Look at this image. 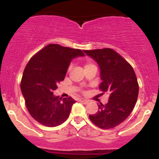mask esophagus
<instances>
[{
  "label": "esophagus",
  "mask_w": 159,
  "mask_h": 159,
  "mask_svg": "<svg viewBox=\"0 0 159 159\" xmlns=\"http://www.w3.org/2000/svg\"><path fill=\"white\" fill-rule=\"evenodd\" d=\"M80 102H83L84 104H87V103H88V101H87V100H86V99H80L79 100Z\"/></svg>",
  "instance_id": "esophagus-1"
}]
</instances>
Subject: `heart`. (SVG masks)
<instances>
[{"instance_id": "heart-1", "label": "heart", "mask_w": 159, "mask_h": 159, "mask_svg": "<svg viewBox=\"0 0 159 159\" xmlns=\"http://www.w3.org/2000/svg\"><path fill=\"white\" fill-rule=\"evenodd\" d=\"M90 66H94V65H93L92 63H87V64L85 65V68H86V67ZM71 67H72V66H69V68H68V71L70 70V69H71Z\"/></svg>"}]
</instances>
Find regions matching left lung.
Wrapping results in <instances>:
<instances>
[{"instance_id": "obj_1", "label": "left lung", "mask_w": 159, "mask_h": 159, "mask_svg": "<svg viewBox=\"0 0 159 159\" xmlns=\"http://www.w3.org/2000/svg\"><path fill=\"white\" fill-rule=\"evenodd\" d=\"M84 52L99 66V89L110 93L106 105H98L97 113L89 117L101 129H112L126 119L137 102L139 87L136 75L132 66L112 49Z\"/></svg>"}]
</instances>
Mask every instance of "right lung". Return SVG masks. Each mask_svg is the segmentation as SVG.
<instances>
[{
  "label": "right lung",
  "mask_w": 159,
  "mask_h": 159,
  "mask_svg": "<svg viewBox=\"0 0 159 159\" xmlns=\"http://www.w3.org/2000/svg\"><path fill=\"white\" fill-rule=\"evenodd\" d=\"M85 54L79 49L50 44L36 54L24 70L21 90L27 110L38 123L55 127L68 119L73 98L53 95L57 84L64 80L71 61Z\"/></svg>",
  "instance_id": "1"
}]
</instances>
